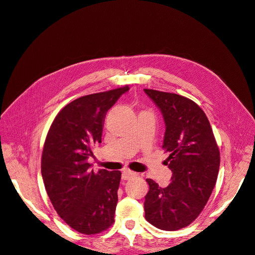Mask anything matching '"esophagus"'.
<instances>
[{
  "label": "esophagus",
  "instance_id": "obj_1",
  "mask_svg": "<svg viewBox=\"0 0 255 255\" xmlns=\"http://www.w3.org/2000/svg\"><path fill=\"white\" fill-rule=\"evenodd\" d=\"M135 176H137V173L134 172V171L125 170V171L122 172V180H125V181L132 179V177H135Z\"/></svg>",
  "mask_w": 255,
  "mask_h": 255
}]
</instances>
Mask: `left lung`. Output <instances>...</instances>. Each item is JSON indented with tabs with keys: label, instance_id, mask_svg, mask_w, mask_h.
Instances as JSON below:
<instances>
[{
	"label": "left lung",
	"instance_id": "obj_1",
	"mask_svg": "<svg viewBox=\"0 0 255 255\" xmlns=\"http://www.w3.org/2000/svg\"><path fill=\"white\" fill-rule=\"evenodd\" d=\"M143 90L163 115V148L169 152L166 163L172 171L166 187L146 179L150 189L144 197V217L157 229L176 231L189 226L210 199L220 153L210 121L199 105L176 94Z\"/></svg>",
	"mask_w": 255,
	"mask_h": 255
}]
</instances>
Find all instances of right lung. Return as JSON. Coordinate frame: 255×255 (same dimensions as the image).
Listing matches in <instances>:
<instances>
[{
  "label": "right lung",
  "mask_w": 255,
  "mask_h": 255,
  "mask_svg": "<svg viewBox=\"0 0 255 255\" xmlns=\"http://www.w3.org/2000/svg\"><path fill=\"white\" fill-rule=\"evenodd\" d=\"M128 86L84 96L67 104L54 119L43 145L41 174L51 202L68 226L86 235L114 223L120 171L100 169L88 158L102 140L106 113Z\"/></svg>",
  "instance_id": "right-lung-1"
}]
</instances>
